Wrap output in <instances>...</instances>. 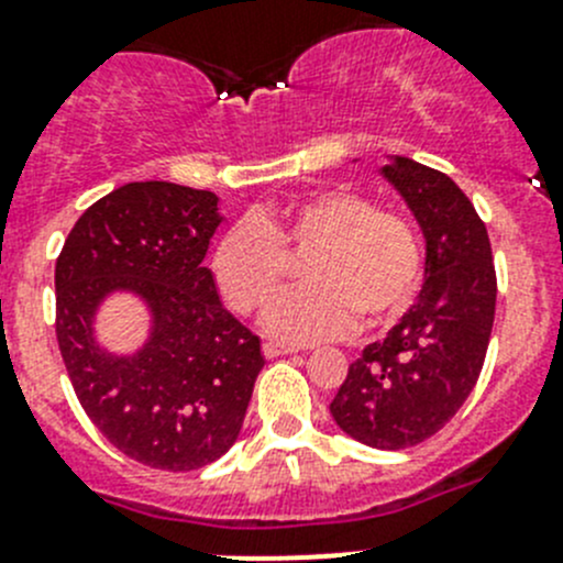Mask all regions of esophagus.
Masks as SVG:
<instances>
[{"label":"esophagus","instance_id":"obj_1","mask_svg":"<svg viewBox=\"0 0 563 563\" xmlns=\"http://www.w3.org/2000/svg\"><path fill=\"white\" fill-rule=\"evenodd\" d=\"M294 352H297V346H288V343H277V341L264 343V357H269V360L283 357V354H294Z\"/></svg>","mask_w":563,"mask_h":563}]
</instances>
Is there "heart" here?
Returning <instances> with one entry per match:
<instances>
[{
  "mask_svg": "<svg viewBox=\"0 0 563 563\" xmlns=\"http://www.w3.org/2000/svg\"><path fill=\"white\" fill-rule=\"evenodd\" d=\"M302 261L308 283L266 308L264 330L283 341H321L352 327L393 319L420 283L418 231L407 217L374 209L349 189H319L275 211L228 228L211 255L217 288L236 313L264 308L288 277V258Z\"/></svg>",
  "mask_w": 563,
  "mask_h": 563,
  "instance_id": "1",
  "label": "heart"
}]
</instances>
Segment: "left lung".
I'll return each mask as SVG.
<instances>
[{
    "label": "left lung",
    "mask_w": 563,
    "mask_h": 563,
    "mask_svg": "<svg viewBox=\"0 0 563 563\" xmlns=\"http://www.w3.org/2000/svg\"><path fill=\"white\" fill-rule=\"evenodd\" d=\"M382 176L423 231L427 280L385 341L349 365L330 412L349 438L398 451L438 434L476 387L498 280L487 225L445 173L396 156Z\"/></svg>",
    "instance_id": "left-lung-1"
}]
</instances>
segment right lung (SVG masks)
Returning <instances> with one entry per match:
<instances>
[{
    "label": "right lung",
    "instance_id": "obj_1",
    "mask_svg": "<svg viewBox=\"0 0 563 563\" xmlns=\"http://www.w3.org/2000/svg\"><path fill=\"white\" fill-rule=\"evenodd\" d=\"M217 200L181 184H125L76 220L54 266V330L76 398L114 449L156 471L220 460L264 368L258 335L222 308L203 266L222 222ZM114 290L152 310V335L134 355L107 353L91 335L97 305Z\"/></svg>",
    "mask_w": 563,
    "mask_h": 563
}]
</instances>
